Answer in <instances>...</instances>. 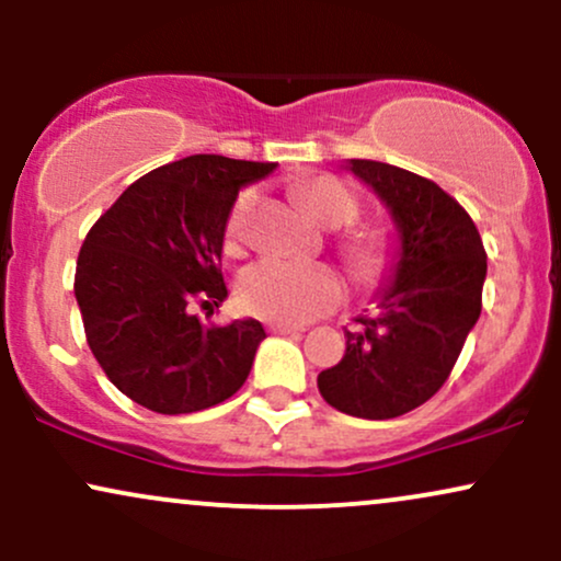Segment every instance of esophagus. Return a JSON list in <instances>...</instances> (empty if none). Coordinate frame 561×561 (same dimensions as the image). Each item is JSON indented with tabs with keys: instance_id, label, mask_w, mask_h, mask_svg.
Wrapping results in <instances>:
<instances>
[{
	"instance_id": "obj_1",
	"label": "esophagus",
	"mask_w": 561,
	"mask_h": 561,
	"mask_svg": "<svg viewBox=\"0 0 561 561\" xmlns=\"http://www.w3.org/2000/svg\"><path fill=\"white\" fill-rule=\"evenodd\" d=\"M272 332L274 334H300L306 330H302V327H298V324H282V321H276V324H272Z\"/></svg>"
}]
</instances>
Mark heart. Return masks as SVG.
<instances>
[{"instance_id":"obj_1","label":"heart","mask_w":561,"mask_h":561,"mask_svg":"<svg viewBox=\"0 0 561 561\" xmlns=\"http://www.w3.org/2000/svg\"><path fill=\"white\" fill-rule=\"evenodd\" d=\"M300 197L308 214L330 229L351 227L362 216L358 197L337 176L324 173V176L308 179L300 184ZM255 199H259L255 186H244L231 203L227 227H224V253L231 259L242 255L248 248V227ZM340 250L358 279L377 282L390 268L396 242L382 229H353L343 237ZM343 295L345 285L334 268L282 259L253 263L237 285V298L244 311L268 321H282V324H306V321L324 317L334 306H340Z\"/></svg>"}]
</instances>
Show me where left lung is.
Segmentation results:
<instances>
[{
  "label": "left lung",
  "instance_id": "left-lung-1",
  "mask_svg": "<svg viewBox=\"0 0 561 561\" xmlns=\"http://www.w3.org/2000/svg\"><path fill=\"white\" fill-rule=\"evenodd\" d=\"M347 169L390 210L398 255L377 311L345 330V356L317 385L343 414L396 420L443 388L478 324L485 248L467 210L430 179L379 160Z\"/></svg>",
  "mask_w": 561,
  "mask_h": 561
}]
</instances>
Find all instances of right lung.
Instances as JSON below:
<instances>
[{"label": "right lung", "instance_id": "right-lung-1", "mask_svg": "<svg viewBox=\"0 0 561 561\" xmlns=\"http://www.w3.org/2000/svg\"><path fill=\"white\" fill-rule=\"evenodd\" d=\"M276 163L190 156L145 173L81 244L76 300L102 371L158 414H192L227 401L266 337L261 321L203 324L192 308L227 298L224 227L244 184Z\"/></svg>", "mask_w": 561, "mask_h": 561}]
</instances>
